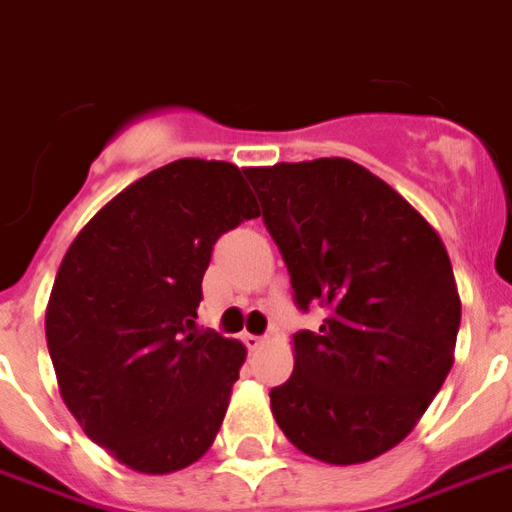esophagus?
I'll list each match as a JSON object with an SVG mask.
<instances>
[{"label": "esophagus", "mask_w": 512, "mask_h": 512, "mask_svg": "<svg viewBox=\"0 0 512 512\" xmlns=\"http://www.w3.org/2000/svg\"><path fill=\"white\" fill-rule=\"evenodd\" d=\"M244 344L249 350H260L266 344V336H255V333H244Z\"/></svg>", "instance_id": "1"}]
</instances>
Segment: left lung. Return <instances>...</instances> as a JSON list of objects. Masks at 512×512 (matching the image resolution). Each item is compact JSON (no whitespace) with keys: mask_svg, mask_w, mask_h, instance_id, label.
<instances>
[{"mask_svg":"<svg viewBox=\"0 0 512 512\" xmlns=\"http://www.w3.org/2000/svg\"><path fill=\"white\" fill-rule=\"evenodd\" d=\"M246 179L298 309L328 312L320 331L293 336L295 369L271 412L306 456L372 461L415 429L453 366L461 301L448 249L358 162H279Z\"/></svg>","mask_w":512,"mask_h":512,"instance_id":"left-lung-1","label":"left lung"}]
</instances>
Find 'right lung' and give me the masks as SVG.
Masks as SVG:
<instances>
[{"label": "right lung", "instance_id": "right-lung-1", "mask_svg": "<svg viewBox=\"0 0 512 512\" xmlns=\"http://www.w3.org/2000/svg\"><path fill=\"white\" fill-rule=\"evenodd\" d=\"M260 217L244 170L176 160L102 206L67 249L45 312L59 391L86 437L143 475L198 461L246 347L198 331L217 238Z\"/></svg>", "mask_w": 512, "mask_h": 512}]
</instances>
